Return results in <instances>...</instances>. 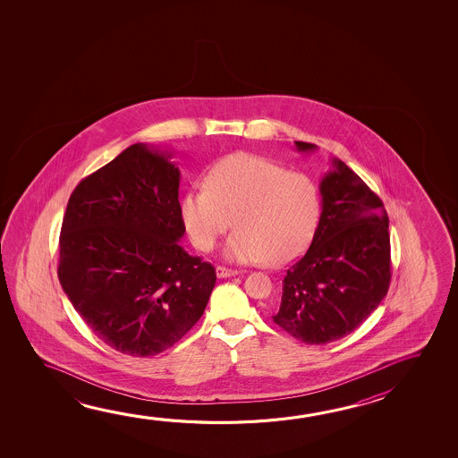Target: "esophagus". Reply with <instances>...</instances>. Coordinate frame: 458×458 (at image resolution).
<instances>
[{"label": "esophagus", "mask_w": 458, "mask_h": 458, "mask_svg": "<svg viewBox=\"0 0 458 458\" xmlns=\"http://www.w3.org/2000/svg\"><path fill=\"white\" fill-rule=\"evenodd\" d=\"M216 273H217V277H232L238 275V271L232 270V268H225V267H217Z\"/></svg>", "instance_id": "1"}]
</instances>
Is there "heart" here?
I'll return each instance as SVG.
<instances>
[{"label":"heart","instance_id":"obj_1","mask_svg":"<svg viewBox=\"0 0 458 458\" xmlns=\"http://www.w3.org/2000/svg\"><path fill=\"white\" fill-rule=\"evenodd\" d=\"M319 193L307 174L254 153H233L212 165L204 188L181 199L182 224L196 249L209 252L230 226L228 260L285 265L301 257L315 236Z\"/></svg>","mask_w":458,"mask_h":458}]
</instances>
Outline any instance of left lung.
Wrapping results in <instances>:
<instances>
[{"label":"left lung","mask_w":458,"mask_h":458,"mask_svg":"<svg viewBox=\"0 0 458 458\" xmlns=\"http://www.w3.org/2000/svg\"><path fill=\"white\" fill-rule=\"evenodd\" d=\"M301 153L316 145L295 142ZM321 217L307 254L287 270L273 321L310 345L345 337L368 319L391 279L388 214L358 174L332 159L319 183Z\"/></svg>","instance_id":"obj_1"}]
</instances>
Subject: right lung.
<instances>
[{
	"instance_id": "1",
	"label": "right lung",
	"mask_w": 458,
	"mask_h": 458,
	"mask_svg": "<svg viewBox=\"0 0 458 458\" xmlns=\"http://www.w3.org/2000/svg\"><path fill=\"white\" fill-rule=\"evenodd\" d=\"M173 153L134 143L78 183L59 240V281L96 335L155 356L203 316L216 270L182 248Z\"/></svg>"
}]
</instances>
